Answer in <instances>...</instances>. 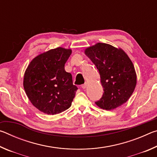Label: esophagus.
I'll return each mask as SVG.
<instances>
[{
    "mask_svg": "<svg viewBox=\"0 0 157 157\" xmlns=\"http://www.w3.org/2000/svg\"><path fill=\"white\" fill-rule=\"evenodd\" d=\"M86 87H87V83H85V84H82V88L83 89H86Z\"/></svg>",
    "mask_w": 157,
    "mask_h": 157,
    "instance_id": "1",
    "label": "esophagus"
}]
</instances>
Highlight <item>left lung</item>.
<instances>
[{"mask_svg":"<svg viewBox=\"0 0 157 157\" xmlns=\"http://www.w3.org/2000/svg\"><path fill=\"white\" fill-rule=\"evenodd\" d=\"M84 52L99 71L104 90L102 97L95 104L106 110L123 105L136 85V71L128 55L121 48L104 43L87 48Z\"/></svg>","mask_w":157,"mask_h":157,"instance_id":"obj_1","label":"left lung"}]
</instances>
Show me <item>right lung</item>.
I'll list each match as a JSON object with an SVG mask.
<instances>
[{"instance_id":"add662e5","label":"right lung","mask_w":157,"mask_h":157,"mask_svg":"<svg viewBox=\"0 0 157 157\" xmlns=\"http://www.w3.org/2000/svg\"><path fill=\"white\" fill-rule=\"evenodd\" d=\"M72 52L62 47L37 55L26 69L23 87L32 104L48 115H55L71 107L78 87L64 65Z\"/></svg>"}]
</instances>
